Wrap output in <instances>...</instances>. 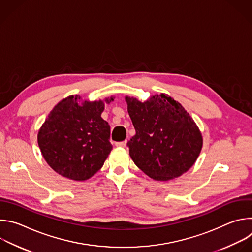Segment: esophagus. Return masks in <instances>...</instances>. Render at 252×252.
I'll use <instances>...</instances> for the list:
<instances>
[{"label":"esophagus","mask_w":252,"mask_h":252,"mask_svg":"<svg viewBox=\"0 0 252 252\" xmlns=\"http://www.w3.org/2000/svg\"><path fill=\"white\" fill-rule=\"evenodd\" d=\"M126 143H127L126 140L121 141V142H117V143H116V146H118V147H126Z\"/></svg>","instance_id":"esophagus-1"}]
</instances>
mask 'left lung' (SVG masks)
Wrapping results in <instances>:
<instances>
[{
    "mask_svg": "<svg viewBox=\"0 0 252 252\" xmlns=\"http://www.w3.org/2000/svg\"><path fill=\"white\" fill-rule=\"evenodd\" d=\"M135 135L127 142L134 164L150 178L168 181L195 164L203 146L202 133L182 105L169 95L147 101L126 96Z\"/></svg>",
    "mask_w": 252,
    "mask_h": 252,
    "instance_id": "left-lung-1",
    "label": "left lung"
}]
</instances>
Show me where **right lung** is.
Segmentation results:
<instances>
[{
    "mask_svg": "<svg viewBox=\"0 0 252 252\" xmlns=\"http://www.w3.org/2000/svg\"><path fill=\"white\" fill-rule=\"evenodd\" d=\"M114 99L88 101L71 95L52 109L38 130L37 142L56 173L85 181L102 168L113 146L109 141L110 126L101 115Z\"/></svg>",
    "mask_w": 252,
    "mask_h": 252,
    "instance_id": "obj_1",
    "label": "right lung"
}]
</instances>
